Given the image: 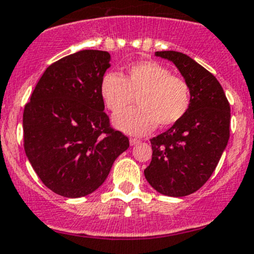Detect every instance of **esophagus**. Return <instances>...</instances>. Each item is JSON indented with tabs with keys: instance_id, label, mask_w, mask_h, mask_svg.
Returning <instances> with one entry per match:
<instances>
[{
	"instance_id": "1",
	"label": "esophagus",
	"mask_w": 254,
	"mask_h": 254,
	"mask_svg": "<svg viewBox=\"0 0 254 254\" xmlns=\"http://www.w3.org/2000/svg\"><path fill=\"white\" fill-rule=\"evenodd\" d=\"M137 143H140V140H137V138H130V146H135L137 145Z\"/></svg>"
}]
</instances>
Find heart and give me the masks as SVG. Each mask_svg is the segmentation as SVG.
Masks as SVG:
<instances>
[{
	"instance_id": "1",
	"label": "heart",
	"mask_w": 254,
	"mask_h": 254,
	"mask_svg": "<svg viewBox=\"0 0 254 254\" xmlns=\"http://www.w3.org/2000/svg\"><path fill=\"white\" fill-rule=\"evenodd\" d=\"M100 91L106 107L113 113L122 110L134 95H139L138 107L113 118L114 127L129 135H145L157 124L163 127L175 124L188 113L191 103L188 82L152 61L130 65L125 79L113 71L107 73Z\"/></svg>"
}]
</instances>
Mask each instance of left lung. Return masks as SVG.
I'll return each mask as SVG.
<instances>
[{"label": "left lung", "instance_id": "1", "mask_svg": "<svg viewBox=\"0 0 254 254\" xmlns=\"http://www.w3.org/2000/svg\"><path fill=\"white\" fill-rule=\"evenodd\" d=\"M154 56L175 64L190 87L191 103L178 123L149 140L153 152L145 178L159 193L184 197L202 188L217 168L230 136V105L217 78L188 55Z\"/></svg>", "mask_w": 254, "mask_h": 254}]
</instances>
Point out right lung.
I'll use <instances>...</instances> for the list:
<instances>
[{"instance_id": "obj_1", "label": "right lung", "mask_w": 254, "mask_h": 254, "mask_svg": "<svg viewBox=\"0 0 254 254\" xmlns=\"http://www.w3.org/2000/svg\"><path fill=\"white\" fill-rule=\"evenodd\" d=\"M106 51L82 50L51 64L23 113L24 149L42 183L68 198L92 193L129 138L109 127L101 81L111 66Z\"/></svg>"}]
</instances>
